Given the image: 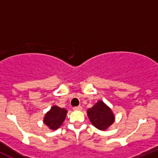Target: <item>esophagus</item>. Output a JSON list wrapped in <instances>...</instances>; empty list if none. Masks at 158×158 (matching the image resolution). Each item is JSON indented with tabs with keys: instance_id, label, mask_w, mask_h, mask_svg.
<instances>
[{
	"instance_id": "1",
	"label": "esophagus",
	"mask_w": 158,
	"mask_h": 158,
	"mask_svg": "<svg viewBox=\"0 0 158 158\" xmlns=\"http://www.w3.org/2000/svg\"><path fill=\"white\" fill-rule=\"evenodd\" d=\"M73 110H82V107L81 106H75L74 108H73Z\"/></svg>"
}]
</instances>
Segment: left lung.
<instances>
[{"label":"left lung","mask_w":158,"mask_h":158,"mask_svg":"<svg viewBox=\"0 0 158 158\" xmlns=\"http://www.w3.org/2000/svg\"><path fill=\"white\" fill-rule=\"evenodd\" d=\"M87 115L92 124L100 131L106 130L115 120L111 109L102 101H98L92 108L88 109Z\"/></svg>","instance_id":"left-lung-1"}]
</instances>
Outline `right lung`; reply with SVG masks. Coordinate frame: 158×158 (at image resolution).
<instances>
[{"instance_id":"add662e5","label":"right lung","mask_w":158,"mask_h":158,"mask_svg":"<svg viewBox=\"0 0 158 158\" xmlns=\"http://www.w3.org/2000/svg\"><path fill=\"white\" fill-rule=\"evenodd\" d=\"M66 114L67 110L65 109L53 106L51 110L46 113L43 122L49 127V129L55 131L60 127L65 120Z\"/></svg>"}]
</instances>
